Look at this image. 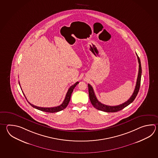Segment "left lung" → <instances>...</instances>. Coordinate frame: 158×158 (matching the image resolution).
I'll use <instances>...</instances> for the list:
<instances>
[{"label": "left lung", "mask_w": 158, "mask_h": 158, "mask_svg": "<svg viewBox=\"0 0 158 158\" xmlns=\"http://www.w3.org/2000/svg\"><path fill=\"white\" fill-rule=\"evenodd\" d=\"M136 55L137 56V59H138V62H139V70L135 89L133 94H132V95L130 97V98L129 100H127L125 102H124L122 104H120L119 105H117V106H108V105H104L103 103H101L100 101H98V100L97 99V97L96 95H95V94H94V92L93 88L90 85V84H88V87L89 96L90 102L96 109L99 110L105 111V112H107V113H115V112L119 111L120 110L123 109L124 108H125L127 106H128L129 104L132 103V102L135 99L137 94L139 93V89L142 74L141 61H140V60H139V58L137 54H136Z\"/></svg>", "instance_id": "obj_1"}]
</instances>
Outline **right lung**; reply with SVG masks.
I'll return each instance as SVG.
<instances>
[{"mask_svg":"<svg viewBox=\"0 0 158 158\" xmlns=\"http://www.w3.org/2000/svg\"><path fill=\"white\" fill-rule=\"evenodd\" d=\"M79 83V81H77V82L75 83L74 85H71V87L69 88V89H68V92H67V94H66V96H65V98H64V101H63V102H62L61 105H60V106H58L53 107H40L35 106V105H32L31 103H30L27 100V102H29V104H30L31 106L33 107L34 108H35L36 109L39 110H40V111H42L52 113H56V112L60 111H61L62 110L64 109L67 107V106H68V104H69V102H70V100L71 94H72V92H73V90H74L75 87H76V85H77ZM19 84L20 85L19 82ZM20 87H21V86H20ZM21 90H22V89H21ZM23 95L25 96V94H23ZM25 98H26V99L27 100L26 97H25Z\"/></svg>","mask_w":158,"mask_h":158,"instance_id":"1","label":"right lung"}]
</instances>
